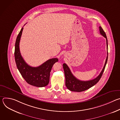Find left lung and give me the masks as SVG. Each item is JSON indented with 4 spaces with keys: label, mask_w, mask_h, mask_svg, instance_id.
<instances>
[{
    "label": "left lung",
    "mask_w": 120,
    "mask_h": 120,
    "mask_svg": "<svg viewBox=\"0 0 120 120\" xmlns=\"http://www.w3.org/2000/svg\"><path fill=\"white\" fill-rule=\"evenodd\" d=\"M99 30L100 33L101 35L104 37L106 40V45H107V56L106 59V61L105 62V64L104 65L103 69L99 74V75L95 78L86 81H81L77 79L72 73L71 70H70L69 67L67 65L64 63L63 65V68L64 70L65 78V85L68 89L71 91L77 92H81L84 91L90 88L93 86L95 84H96L98 81L101 79L102 74H103L105 67L107 62L108 60V41L107 39V37L106 34L102 29L101 26H99Z\"/></svg>",
    "instance_id": "8db88e82"
}]
</instances>
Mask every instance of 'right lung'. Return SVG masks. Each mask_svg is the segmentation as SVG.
<instances>
[{
    "label": "right lung",
    "instance_id": "add662e5",
    "mask_svg": "<svg viewBox=\"0 0 120 120\" xmlns=\"http://www.w3.org/2000/svg\"><path fill=\"white\" fill-rule=\"evenodd\" d=\"M23 30V27L17 37L15 43L14 54L16 66L28 84L38 87L45 86L49 83L52 66L58 60L57 58L49 59L38 67H32L27 64L21 56L19 49V42Z\"/></svg>",
    "mask_w": 120,
    "mask_h": 120
}]
</instances>
